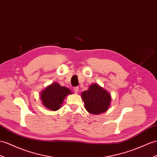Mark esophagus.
I'll use <instances>...</instances> for the list:
<instances>
[{
    "mask_svg": "<svg viewBox=\"0 0 157 157\" xmlns=\"http://www.w3.org/2000/svg\"><path fill=\"white\" fill-rule=\"evenodd\" d=\"M74 93L75 94H78V91H79V88L78 87H75L74 88Z\"/></svg>",
    "mask_w": 157,
    "mask_h": 157,
    "instance_id": "1",
    "label": "esophagus"
}]
</instances>
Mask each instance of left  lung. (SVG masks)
Returning a JSON list of instances; mask_svg holds the SVG:
<instances>
[{"mask_svg":"<svg viewBox=\"0 0 157 157\" xmlns=\"http://www.w3.org/2000/svg\"><path fill=\"white\" fill-rule=\"evenodd\" d=\"M81 96L86 109L90 113L99 115L105 113L110 107V94L98 83L91 84L89 89L83 91Z\"/></svg>","mask_w":157,"mask_h":157,"instance_id":"1","label":"left lung"}]
</instances>
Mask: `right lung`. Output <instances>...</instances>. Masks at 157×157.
I'll return each mask as SVG.
<instances>
[{"label": "right lung", "instance_id": "obj_1", "mask_svg": "<svg viewBox=\"0 0 157 157\" xmlns=\"http://www.w3.org/2000/svg\"><path fill=\"white\" fill-rule=\"evenodd\" d=\"M69 88L62 87L57 82L48 86L40 93V99L42 105L51 111H57L62 107L66 96L71 94Z\"/></svg>", "mask_w": 157, "mask_h": 157}]
</instances>
